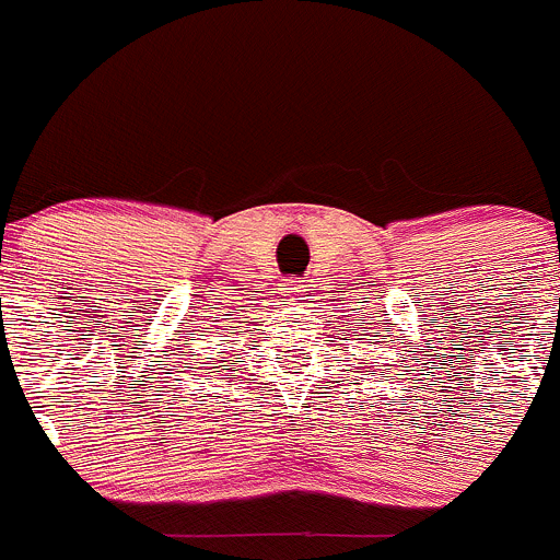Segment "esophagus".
Wrapping results in <instances>:
<instances>
[{
    "label": "esophagus",
    "mask_w": 560,
    "mask_h": 560,
    "mask_svg": "<svg viewBox=\"0 0 560 560\" xmlns=\"http://www.w3.org/2000/svg\"><path fill=\"white\" fill-rule=\"evenodd\" d=\"M283 291H285V296H302V291H305V285H302L300 280H289Z\"/></svg>",
    "instance_id": "obj_1"
}]
</instances>
